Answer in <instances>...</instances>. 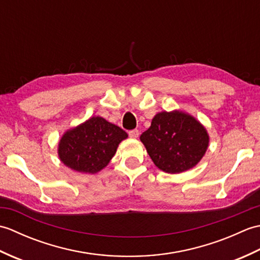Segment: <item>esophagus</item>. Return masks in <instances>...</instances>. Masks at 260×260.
I'll return each mask as SVG.
<instances>
[{"label": "esophagus", "instance_id": "1", "mask_svg": "<svg viewBox=\"0 0 260 260\" xmlns=\"http://www.w3.org/2000/svg\"><path fill=\"white\" fill-rule=\"evenodd\" d=\"M128 135H129V137H132V139H137V137H139V135H140V133H139V131H137V129H132V131L128 132Z\"/></svg>", "mask_w": 260, "mask_h": 260}]
</instances>
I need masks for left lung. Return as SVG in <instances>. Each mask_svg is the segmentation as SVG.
Wrapping results in <instances>:
<instances>
[{"mask_svg": "<svg viewBox=\"0 0 260 260\" xmlns=\"http://www.w3.org/2000/svg\"><path fill=\"white\" fill-rule=\"evenodd\" d=\"M140 139L154 164L167 173H181L194 167L209 144L206 128L182 112L156 114Z\"/></svg>", "mask_w": 260, "mask_h": 260, "instance_id": "left-lung-1", "label": "left lung"}]
</instances>
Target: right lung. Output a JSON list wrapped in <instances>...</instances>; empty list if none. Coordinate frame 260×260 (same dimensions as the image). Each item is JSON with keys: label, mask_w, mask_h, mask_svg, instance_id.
<instances>
[{"label": "right lung", "mask_w": 260, "mask_h": 260, "mask_svg": "<svg viewBox=\"0 0 260 260\" xmlns=\"http://www.w3.org/2000/svg\"><path fill=\"white\" fill-rule=\"evenodd\" d=\"M125 139L127 133L120 127L98 116L91 117L62 136L59 157L77 172L93 174L106 167Z\"/></svg>", "instance_id": "1"}]
</instances>
